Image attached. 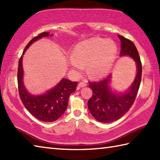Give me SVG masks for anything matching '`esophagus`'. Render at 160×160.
I'll return each mask as SVG.
<instances>
[{
  "label": "esophagus",
  "mask_w": 160,
  "mask_h": 160,
  "mask_svg": "<svg viewBox=\"0 0 160 160\" xmlns=\"http://www.w3.org/2000/svg\"><path fill=\"white\" fill-rule=\"evenodd\" d=\"M86 86H87V83L86 82H80L79 83V85H78L79 88H83V87H85Z\"/></svg>",
  "instance_id": "34e87169"
}]
</instances>
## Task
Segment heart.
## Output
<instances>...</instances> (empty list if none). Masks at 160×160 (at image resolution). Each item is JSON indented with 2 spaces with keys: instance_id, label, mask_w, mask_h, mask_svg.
<instances>
[{
  "instance_id": "obj_1",
  "label": "heart",
  "mask_w": 160,
  "mask_h": 160,
  "mask_svg": "<svg viewBox=\"0 0 160 160\" xmlns=\"http://www.w3.org/2000/svg\"><path fill=\"white\" fill-rule=\"evenodd\" d=\"M117 48L113 42L100 38H94L77 44L74 48L70 64L77 72L88 64L87 73L92 78L106 75L114 61Z\"/></svg>"
}]
</instances>
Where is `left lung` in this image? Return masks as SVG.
Here are the masks:
<instances>
[{"label":"left lung","instance_id":"1","mask_svg":"<svg viewBox=\"0 0 160 160\" xmlns=\"http://www.w3.org/2000/svg\"><path fill=\"white\" fill-rule=\"evenodd\" d=\"M121 44L120 56L129 55L136 62L138 72L129 90L124 94H116L109 87L111 74L104 79L90 82L92 96L88 107L95 119L101 122H112L121 118L129 111L136 98L142 78V63L136 46L129 39L118 35Z\"/></svg>","mask_w":160,"mask_h":160}]
</instances>
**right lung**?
<instances>
[{
    "label": "right lung",
    "mask_w": 160,
    "mask_h": 160,
    "mask_svg": "<svg viewBox=\"0 0 160 160\" xmlns=\"http://www.w3.org/2000/svg\"><path fill=\"white\" fill-rule=\"evenodd\" d=\"M50 33L43 32L34 37L26 46L20 57L18 68V85L20 98L26 109L38 120L44 122H53L58 120L67 108L70 95L76 90L78 82L71 81L63 78L61 81L43 95H32L24 86L22 55L31 44L43 37H48Z\"/></svg>",
    "instance_id": "1"
}]
</instances>
